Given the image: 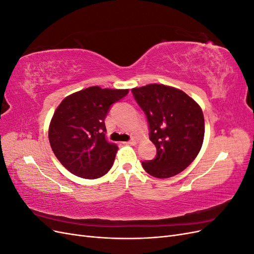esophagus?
Returning a JSON list of instances; mask_svg holds the SVG:
<instances>
[{
    "instance_id": "obj_1",
    "label": "esophagus",
    "mask_w": 254,
    "mask_h": 254,
    "mask_svg": "<svg viewBox=\"0 0 254 254\" xmlns=\"http://www.w3.org/2000/svg\"><path fill=\"white\" fill-rule=\"evenodd\" d=\"M127 144H130V145H135V144H137V140H136V139H132V140L128 141V142H127Z\"/></svg>"
}]
</instances>
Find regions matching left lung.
Returning a JSON list of instances; mask_svg holds the SVG:
<instances>
[{
    "mask_svg": "<svg viewBox=\"0 0 254 254\" xmlns=\"http://www.w3.org/2000/svg\"><path fill=\"white\" fill-rule=\"evenodd\" d=\"M132 93L147 117L150 141L157 157L142 162L156 178L178 175L193 162L201 149L204 118L201 107L183 91L160 83L133 88Z\"/></svg>",
    "mask_w": 254,
    "mask_h": 254,
    "instance_id": "8db88e82",
    "label": "left lung"
}]
</instances>
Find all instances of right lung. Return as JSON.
I'll return each mask as SVG.
<instances>
[{"label":"right lung","instance_id":"1","mask_svg":"<svg viewBox=\"0 0 254 254\" xmlns=\"http://www.w3.org/2000/svg\"><path fill=\"white\" fill-rule=\"evenodd\" d=\"M128 89L89 87L66 96L54 112L49 140L59 162L75 176L96 179L109 172L119 147L106 140L110 106Z\"/></svg>","mask_w":254,"mask_h":254}]
</instances>
